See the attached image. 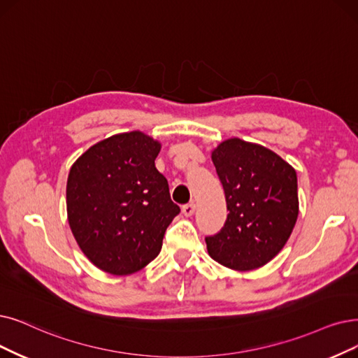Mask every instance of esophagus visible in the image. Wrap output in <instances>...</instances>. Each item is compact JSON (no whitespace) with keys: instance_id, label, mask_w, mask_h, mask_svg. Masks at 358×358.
Returning <instances> with one entry per match:
<instances>
[{"instance_id":"34e87169","label":"esophagus","mask_w":358,"mask_h":358,"mask_svg":"<svg viewBox=\"0 0 358 358\" xmlns=\"http://www.w3.org/2000/svg\"><path fill=\"white\" fill-rule=\"evenodd\" d=\"M182 213H183V214H185V216H187V217L192 216V214L195 213V204H194V203H189V204H185V206L182 207Z\"/></svg>"}]
</instances>
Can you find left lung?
<instances>
[{
    "label": "left lung",
    "mask_w": 358,
    "mask_h": 358,
    "mask_svg": "<svg viewBox=\"0 0 358 358\" xmlns=\"http://www.w3.org/2000/svg\"><path fill=\"white\" fill-rule=\"evenodd\" d=\"M223 185L227 219L206 238L213 260L236 271L263 267L280 252L298 217L295 169L271 150L226 139L211 151Z\"/></svg>",
    "instance_id": "8db88e82"
}]
</instances>
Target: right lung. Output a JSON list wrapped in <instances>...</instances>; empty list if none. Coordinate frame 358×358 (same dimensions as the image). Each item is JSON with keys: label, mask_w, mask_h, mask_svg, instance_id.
I'll use <instances>...</instances> for the list:
<instances>
[{"label": "right lung", "mask_w": 358, "mask_h": 358, "mask_svg": "<svg viewBox=\"0 0 358 358\" xmlns=\"http://www.w3.org/2000/svg\"><path fill=\"white\" fill-rule=\"evenodd\" d=\"M159 141L139 131L113 135L70 167L67 220L79 248L99 270L126 276L159 255L180 208L155 169Z\"/></svg>", "instance_id": "add662e5"}]
</instances>
